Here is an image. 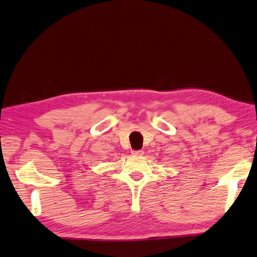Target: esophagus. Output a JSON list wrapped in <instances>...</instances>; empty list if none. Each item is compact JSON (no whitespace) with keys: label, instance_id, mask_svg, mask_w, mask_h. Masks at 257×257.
I'll return each mask as SVG.
<instances>
[{"label":"esophagus","instance_id":"esophagus-1","mask_svg":"<svg viewBox=\"0 0 257 257\" xmlns=\"http://www.w3.org/2000/svg\"><path fill=\"white\" fill-rule=\"evenodd\" d=\"M132 155L133 156H143L144 152H143V150H133Z\"/></svg>","mask_w":257,"mask_h":257}]
</instances>
